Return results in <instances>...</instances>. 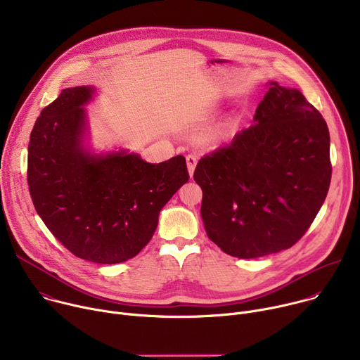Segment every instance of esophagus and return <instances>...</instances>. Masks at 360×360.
Wrapping results in <instances>:
<instances>
[{
	"instance_id": "obj_1",
	"label": "esophagus",
	"mask_w": 360,
	"mask_h": 360,
	"mask_svg": "<svg viewBox=\"0 0 360 360\" xmlns=\"http://www.w3.org/2000/svg\"><path fill=\"white\" fill-rule=\"evenodd\" d=\"M196 162H198V158L195 155H186V167H188V172H189V176H193V171H195V167H196Z\"/></svg>"
}]
</instances>
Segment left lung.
Returning <instances> with one entry per match:
<instances>
[{
    "label": "left lung",
    "instance_id": "8db88e82",
    "mask_svg": "<svg viewBox=\"0 0 360 360\" xmlns=\"http://www.w3.org/2000/svg\"><path fill=\"white\" fill-rule=\"evenodd\" d=\"M268 86L255 122L193 172L208 238L240 259L293 246L322 208L332 176L321 112L299 89Z\"/></svg>",
    "mask_w": 360,
    "mask_h": 360
}]
</instances>
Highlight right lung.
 <instances>
[{
  "instance_id": "right-lung-1",
  "label": "right lung",
  "mask_w": 360,
  "mask_h": 360,
  "mask_svg": "<svg viewBox=\"0 0 360 360\" xmlns=\"http://www.w3.org/2000/svg\"><path fill=\"white\" fill-rule=\"evenodd\" d=\"M92 86H74L41 111L28 145L27 181L35 211L71 253L95 264H121L150 240L165 203L189 179L176 155L145 162L120 149L92 153L84 105Z\"/></svg>"
}]
</instances>
